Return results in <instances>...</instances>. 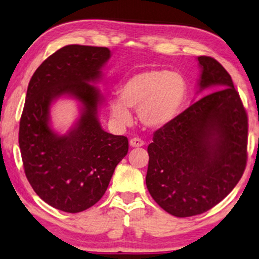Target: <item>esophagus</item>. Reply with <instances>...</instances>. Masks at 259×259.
Wrapping results in <instances>:
<instances>
[{
	"mask_svg": "<svg viewBox=\"0 0 259 259\" xmlns=\"http://www.w3.org/2000/svg\"><path fill=\"white\" fill-rule=\"evenodd\" d=\"M130 145L133 146V148H140V146H143L144 145V141H142L141 138H131L130 140Z\"/></svg>",
	"mask_w": 259,
	"mask_h": 259,
	"instance_id": "esophagus-1",
	"label": "esophagus"
}]
</instances>
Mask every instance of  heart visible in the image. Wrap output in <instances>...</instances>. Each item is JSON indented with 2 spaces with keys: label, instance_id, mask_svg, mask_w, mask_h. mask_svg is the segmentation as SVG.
I'll return each instance as SVG.
<instances>
[{
  "label": "heart",
  "instance_id": "b5f03b06",
  "mask_svg": "<svg viewBox=\"0 0 259 259\" xmlns=\"http://www.w3.org/2000/svg\"><path fill=\"white\" fill-rule=\"evenodd\" d=\"M187 84L179 73L149 69L137 73L121 84L118 98L110 101V114L119 124L131 121V109L150 129L167 125L179 114L186 99Z\"/></svg>",
  "mask_w": 259,
  "mask_h": 259
}]
</instances>
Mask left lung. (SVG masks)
<instances>
[{"label": "left lung", "instance_id": "1", "mask_svg": "<svg viewBox=\"0 0 259 259\" xmlns=\"http://www.w3.org/2000/svg\"><path fill=\"white\" fill-rule=\"evenodd\" d=\"M203 96L153 134L146 187L168 214L188 218L222 201L242 178L248 115L233 80L214 58L198 57Z\"/></svg>", "mask_w": 259, "mask_h": 259}]
</instances>
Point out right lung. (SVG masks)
Listing matches in <instances>:
<instances>
[{"mask_svg": "<svg viewBox=\"0 0 259 259\" xmlns=\"http://www.w3.org/2000/svg\"><path fill=\"white\" fill-rule=\"evenodd\" d=\"M109 57L107 48L64 46L41 63L28 86L18 133L25 176L41 200L66 213L94 206L128 153V138L100 125L101 95L88 83L101 76ZM65 94L78 98L84 109L75 128L59 137L49 128L48 110Z\"/></svg>", "mask_w": 259, "mask_h": 259, "instance_id": "right-lung-1", "label": "right lung"}]
</instances>
